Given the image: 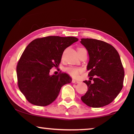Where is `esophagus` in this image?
Here are the masks:
<instances>
[{
	"label": "esophagus",
	"mask_w": 134,
	"mask_h": 134,
	"mask_svg": "<svg viewBox=\"0 0 134 134\" xmlns=\"http://www.w3.org/2000/svg\"><path fill=\"white\" fill-rule=\"evenodd\" d=\"M72 83H79V81L76 80H74V79H72Z\"/></svg>",
	"instance_id": "esophagus-1"
}]
</instances>
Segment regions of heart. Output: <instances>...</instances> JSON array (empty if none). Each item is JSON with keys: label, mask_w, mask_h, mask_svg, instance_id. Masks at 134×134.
<instances>
[{"label": "heart", "mask_w": 134, "mask_h": 134, "mask_svg": "<svg viewBox=\"0 0 134 134\" xmlns=\"http://www.w3.org/2000/svg\"><path fill=\"white\" fill-rule=\"evenodd\" d=\"M63 56H64V54L63 55ZM65 70L70 76H71L72 77L77 78L80 73L83 71V69L81 67L70 65V66L65 68Z\"/></svg>", "instance_id": "1"}]
</instances>
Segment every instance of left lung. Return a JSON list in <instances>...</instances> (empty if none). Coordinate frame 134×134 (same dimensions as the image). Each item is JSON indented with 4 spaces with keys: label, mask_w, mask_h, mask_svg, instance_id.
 Returning <instances> with one entry per match:
<instances>
[{
    "label": "left lung",
    "mask_w": 134,
    "mask_h": 134,
    "mask_svg": "<svg viewBox=\"0 0 134 134\" xmlns=\"http://www.w3.org/2000/svg\"><path fill=\"white\" fill-rule=\"evenodd\" d=\"M81 40L89 53L87 69L90 77V80L84 81L88 90L81 99L90 107H103L112 102L123 87L125 72L121 58L107 42L92 38Z\"/></svg>",
    "instance_id": "obj_1"
}]
</instances>
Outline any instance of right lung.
Wrapping results in <instances>:
<instances>
[{
  "mask_svg": "<svg viewBox=\"0 0 134 134\" xmlns=\"http://www.w3.org/2000/svg\"><path fill=\"white\" fill-rule=\"evenodd\" d=\"M79 41L73 37L48 36L29 43L16 66L18 86L29 103L45 106L55 100L63 85L71 82L67 73L49 75L60 65L64 49Z\"/></svg>",
  "mask_w": 134,
  "mask_h": 134,
  "instance_id": "obj_1",
  "label": "right lung"
}]
</instances>
